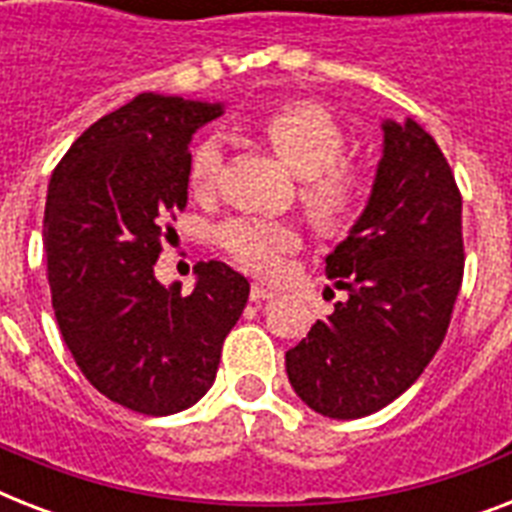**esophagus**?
<instances>
[{
    "instance_id": "1",
    "label": "esophagus",
    "mask_w": 512,
    "mask_h": 512,
    "mask_svg": "<svg viewBox=\"0 0 512 512\" xmlns=\"http://www.w3.org/2000/svg\"><path fill=\"white\" fill-rule=\"evenodd\" d=\"M273 295H276V292L268 287H263V284H252V289H249V297H252L255 303H260V300H271Z\"/></svg>"
}]
</instances>
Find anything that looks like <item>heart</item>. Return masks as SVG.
<instances>
[{
	"label": "heart",
	"mask_w": 512,
	"mask_h": 512,
	"mask_svg": "<svg viewBox=\"0 0 512 512\" xmlns=\"http://www.w3.org/2000/svg\"><path fill=\"white\" fill-rule=\"evenodd\" d=\"M263 132L289 170L303 177L300 199L316 223L340 228L364 204V175L342 162L345 135L329 111L311 103H289L265 116ZM223 148L215 135L201 138L188 156V188L207 196L215 188ZM217 247L255 276L281 271L284 257L300 247V228L289 220L239 215L217 225Z\"/></svg>",
	"instance_id": "heart-1"
}]
</instances>
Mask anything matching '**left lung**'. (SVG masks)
Listing matches in <instances>:
<instances>
[{
    "instance_id": "1",
    "label": "left lung",
    "mask_w": 512,
    "mask_h": 512,
    "mask_svg": "<svg viewBox=\"0 0 512 512\" xmlns=\"http://www.w3.org/2000/svg\"><path fill=\"white\" fill-rule=\"evenodd\" d=\"M364 215L327 257L348 300L287 350L292 388L313 412L356 420L380 412L436 356L462 287V196L420 124L385 122Z\"/></svg>"
}]
</instances>
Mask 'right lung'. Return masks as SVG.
I'll return each mask as SVG.
<instances>
[{
  "instance_id": "add662e5",
  "label": "right lung",
  "mask_w": 512,
  "mask_h": 512,
  "mask_svg": "<svg viewBox=\"0 0 512 512\" xmlns=\"http://www.w3.org/2000/svg\"><path fill=\"white\" fill-rule=\"evenodd\" d=\"M220 103L143 92L87 127L52 172L44 252L60 335L92 388L132 412H183L215 382L249 281L196 263V287L154 276L188 204V143Z\"/></svg>"
}]
</instances>
